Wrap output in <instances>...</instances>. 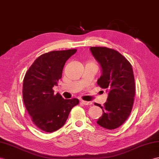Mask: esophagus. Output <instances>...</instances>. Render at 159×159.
Segmentation results:
<instances>
[{
	"instance_id": "obj_1",
	"label": "esophagus",
	"mask_w": 159,
	"mask_h": 159,
	"mask_svg": "<svg viewBox=\"0 0 159 159\" xmlns=\"http://www.w3.org/2000/svg\"><path fill=\"white\" fill-rule=\"evenodd\" d=\"M80 102L84 105H90V104H92L91 102H86V101H84V100H80Z\"/></svg>"
}]
</instances>
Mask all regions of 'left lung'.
<instances>
[{
	"instance_id": "1",
	"label": "left lung",
	"mask_w": 159,
	"mask_h": 159,
	"mask_svg": "<svg viewBox=\"0 0 159 159\" xmlns=\"http://www.w3.org/2000/svg\"><path fill=\"white\" fill-rule=\"evenodd\" d=\"M102 68L98 84L108 92L102 116L97 123L106 129L119 127L130 115L135 96V79L131 64L117 51L104 47H90Z\"/></svg>"
}]
</instances>
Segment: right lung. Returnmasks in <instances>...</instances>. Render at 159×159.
<instances>
[{
  "mask_svg": "<svg viewBox=\"0 0 159 159\" xmlns=\"http://www.w3.org/2000/svg\"><path fill=\"white\" fill-rule=\"evenodd\" d=\"M76 49L53 51L39 56L29 68L24 79L23 100L25 108L36 127L43 131L58 130L68 119L76 98L64 99L54 95L53 87L61 79L66 61Z\"/></svg>",
  "mask_w": 159,
  "mask_h": 159,
  "instance_id": "add662e5",
  "label": "right lung"
}]
</instances>
